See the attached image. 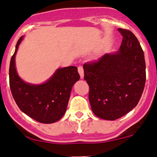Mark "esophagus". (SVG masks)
<instances>
[{
    "mask_svg": "<svg viewBox=\"0 0 157 157\" xmlns=\"http://www.w3.org/2000/svg\"><path fill=\"white\" fill-rule=\"evenodd\" d=\"M78 73H80V78L83 79L84 78V69L81 66H78Z\"/></svg>",
    "mask_w": 157,
    "mask_h": 157,
    "instance_id": "obj_1",
    "label": "esophagus"
}]
</instances>
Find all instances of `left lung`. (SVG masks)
<instances>
[{
	"mask_svg": "<svg viewBox=\"0 0 157 157\" xmlns=\"http://www.w3.org/2000/svg\"><path fill=\"white\" fill-rule=\"evenodd\" d=\"M118 30L123 36L119 51L83 66L91 109L108 121L119 119L136 106L146 78L145 56L138 39L128 29Z\"/></svg>",
	"mask_w": 157,
	"mask_h": 157,
	"instance_id": "1",
	"label": "left lung"
}]
</instances>
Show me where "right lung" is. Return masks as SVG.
<instances>
[{"mask_svg":"<svg viewBox=\"0 0 157 157\" xmlns=\"http://www.w3.org/2000/svg\"><path fill=\"white\" fill-rule=\"evenodd\" d=\"M23 36L19 39L10 62L9 84L17 105L35 121L52 124L65 114L73 84L80 79L76 66L58 69L44 84L33 85L25 83L15 69V57Z\"/></svg>","mask_w":157,"mask_h":157,"instance_id":"right-lung-1","label":"right lung"}]
</instances>
